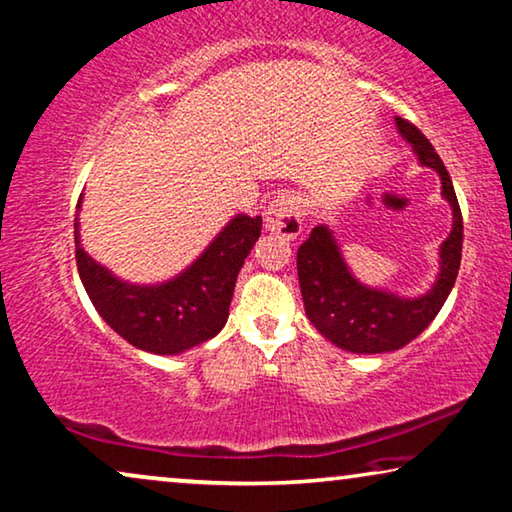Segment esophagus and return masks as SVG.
Here are the masks:
<instances>
[{"mask_svg": "<svg viewBox=\"0 0 512 512\" xmlns=\"http://www.w3.org/2000/svg\"><path fill=\"white\" fill-rule=\"evenodd\" d=\"M265 228L286 240H295L302 233V205L295 196L281 194L270 201L265 210Z\"/></svg>", "mask_w": 512, "mask_h": 512, "instance_id": "obj_1", "label": "esophagus"}]
</instances>
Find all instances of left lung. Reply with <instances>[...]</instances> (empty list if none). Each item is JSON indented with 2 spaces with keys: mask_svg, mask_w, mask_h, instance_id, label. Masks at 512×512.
Masks as SVG:
<instances>
[{
  "mask_svg": "<svg viewBox=\"0 0 512 512\" xmlns=\"http://www.w3.org/2000/svg\"><path fill=\"white\" fill-rule=\"evenodd\" d=\"M397 129L409 140L420 164L434 168L441 177V194L453 207V231L441 244V272L432 291L420 298H399L360 284L348 272L342 251L328 226H316L298 249V279L302 302L311 325L332 344L351 353L397 351L416 339L453 291L462 261V210L453 180L432 143L409 120L397 117Z\"/></svg>",
  "mask_w": 512,
  "mask_h": 512,
  "instance_id": "1",
  "label": "left lung"
}]
</instances>
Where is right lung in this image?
<instances>
[{"label": "right lung", "mask_w": 512, "mask_h": 512, "mask_svg": "<svg viewBox=\"0 0 512 512\" xmlns=\"http://www.w3.org/2000/svg\"><path fill=\"white\" fill-rule=\"evenodd\" d=\"M80 207V201H78ZM263 219L238 214L191 268L157 286L117 279L85 254L76 228V263L103 321L140 351L175 355L212 339L226 325L244 258L261 235Z\"/></svg>", "instance_id": "right-lung-1"}]
</instances>
